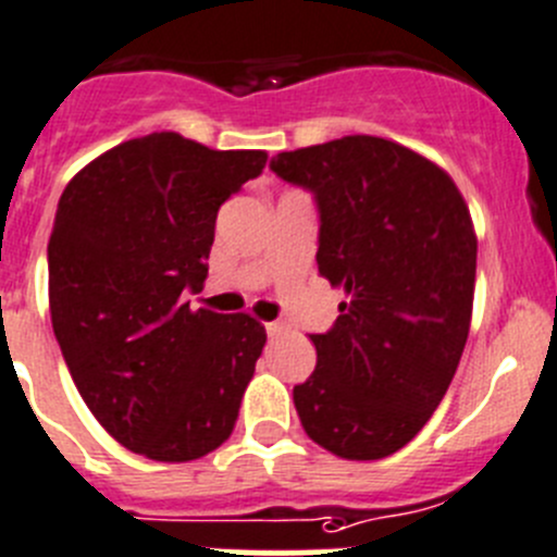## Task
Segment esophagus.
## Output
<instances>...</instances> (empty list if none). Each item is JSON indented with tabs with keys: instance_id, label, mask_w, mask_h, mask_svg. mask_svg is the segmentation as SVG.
I'll use <instances>...</instances> for the list:
<instances>
[{
	"instance_id": "obj_1",
	"label": "esophagus",
	"mask_w": 557,
	"mask_h": 557,
	"mask_svg": "<svg viewBox=\"0 0 557 557\" xmlns=\"http://www.w3.org/2000/svg\"><path fill=\"white\" fill-rule=\"evenodd\" d=\"M264 331H268V336H282V333L284 331H287V325H284V322H278V320H275V322H264Z\"/></svg>"
}]
</instances>
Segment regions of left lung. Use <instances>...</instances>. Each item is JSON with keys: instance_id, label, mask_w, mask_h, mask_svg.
<instances>
[{"instance_id": "8db88e82", "label": "left lung", "mask_w": 557, "mask_h": 557, "mask_svg": "<svg viewBox=\"0 0 557 557\" xmlns=\"http://www.w3.org/2000/svg\"><path fill=\"white\" fill-rule=\"evenodd\" d=\"M278 177L314 190L317 268L344 289L311 336L317 367L295 385L306 434L342 459H383L432 418L468 342L475 230L446 169L380 136L278 152Z\"/></svg>"}]
</instances>
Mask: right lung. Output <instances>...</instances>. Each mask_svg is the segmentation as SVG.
<instances>
[{
    "label": "right lung",
    "mask_w": 557,
    "mask_h": 557,
    "mask_svg": "<svg viewBox=\"0 0 557 557\" xmlns=\"http://www.w3.org/2000/svg\"><path fill=\"white\" fill-rule=\"evenodd\" d=\"M264 161L163 131L111 147L62 190L51 325L82 399L128 451L190 462L230 441L268 333L183 293L205 287L219 208Z\"/></svg>",
    "instance_id": "obj_1"
}]
</instances>
